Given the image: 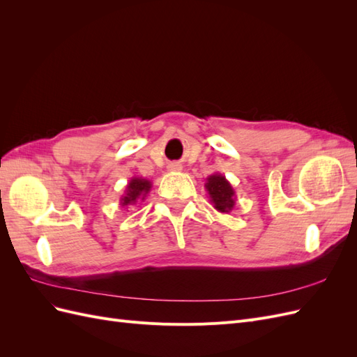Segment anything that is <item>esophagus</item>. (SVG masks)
<instances>
[{
    "mask_svg": "<svg viewBox=\"0 0 357 357\" xmlns=\"http://www.w3.org/2000/svg\"><path fill=\"white\" fill-rule=\"evenodd\" d=\"M168 169H169V171H181V165H180V164H176V162H174V164H169V165H168Z\"/></svg>",
    "mask_w": 357,
    "mask_h": 357,
    "instance_id": "obj_1",
    "label": "esophagus"
}]
</instances>
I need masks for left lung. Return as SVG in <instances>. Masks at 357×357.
<instances>
[{
    "mask_svg": "<svg viewBox=\"0 0 357 357\" xmlns=\"http://www.w3.org/2000/svg\"><path fill=\"white\" fill-rule=\"evenodd\" d=\"M205 190L208 193L213 207L219 213H231L234 210L236 202L235 190L231 183L220 172H214V174L207 177Z\"/></svg>",
    "mask_w": 357,
    "mask_h": 357,
    "instance_id": "1",
    "label": "left lung"
}]
</instances>
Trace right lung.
I'll return each mask as SVG.
<instances>
[{"mask_svg":"<svg viewBox=\"0 0 357 357\" xmlns=\"http://www.w3.org/2000/svg\"><path fill=\"white\" fill-rule=\"evenodd\" d=\"M150 189H152V181L143 177H132L125 188V193L121 197V207L129 208L131 205L143 202Z\"/></svg>","mask_w":357,"mask_h":357,"instance_id":"1","label":"right lung"}]
</instances>
